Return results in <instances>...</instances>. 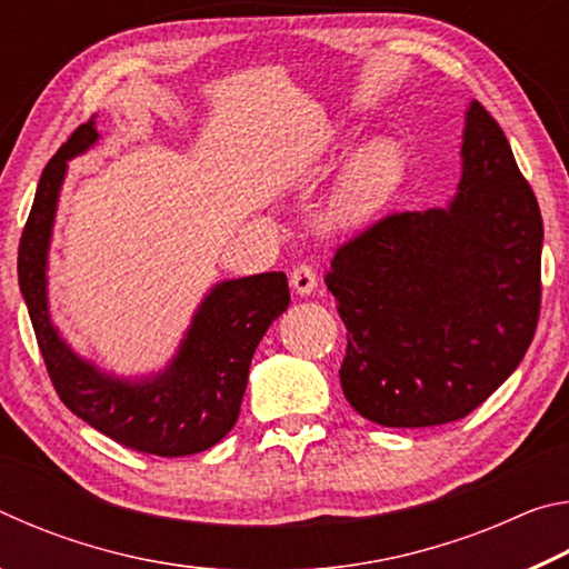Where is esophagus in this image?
Listing matches in <instances>:
<instances>
[{
    "label": "esophagus",
    "instance_id": "1",
    "mask_svg": "<svg viewBox=\"0 0 569 569\" xmlns=\"http://www.w3.org/2000/svg\"><path fill=\"white\" fill-rule=\"evenodd\" d=\"M291 286L298 296H308L313 291L316 286H319V273H316V266L313 263H301L293 268L291 273Z\"/></svg>",
    "mask_w": 569,
    "mask_h": 569
}]
</instances>
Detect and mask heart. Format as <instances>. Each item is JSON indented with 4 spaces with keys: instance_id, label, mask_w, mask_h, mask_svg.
Masks as SVG:
<instances>
[{
    "instance_id": "b5f03b06",
    "label": "heart",
    "mask_w": 569,
    "mask_h": 569,
    "mask_svg": "<svg viewBox=\"0 0 569 569\" xmlns=\"http://www.w3.org/2000/svg\"><path fill=\"white\" fill-rule=\"evenodd\" d=\"M403 160L397 142L373 140L356 152L333 192L331 216L339 223H359L387 203L401 180Z\"/></svg>"
}]
</instances>
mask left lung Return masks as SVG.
Instances as JSON below:
<instances>
[{"instance_id": "8db88e82", "label": "left lung", "mask_w": 569, "mask_h": 569, "mask_svg": "<svg viewBox=\"0 0 569 569\" xmlns=\"http://www.w3.org/2000/svg\"><path fill=\"white\" fill-rule=\"evenodd\" d=\"M459 196L336 248L326 288L346 323L343 397L381 427L465 419L502 387L542 306V213L499 122L467 112Z\"/></svg>"}]
</instances>
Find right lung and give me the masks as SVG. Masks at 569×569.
Segmentation results:
<instances>
[{
	"label": "right lung",
	"mask_w": 569,
	"mask_h": 569,
	"mask_svg": "<svg viewBox=\"0 0 569 569\" xmlns=\"http://www.w3.org/2000/svg\"><path fill=\"white\" fill-rule=\"evenodd\" d=\"M94 140V120L82 122L47 162L19 238V288L37 346L57 397L104 437L142 455H198L233 429L256 346L291 303L286 273L218 283L192 319L176 361L156 379L124 383L77 359L50 323L44 266L67 160Z\"/></svg>",
	"instance_id": "obj_1"
}]
</instances>
